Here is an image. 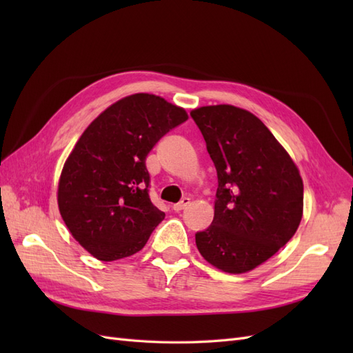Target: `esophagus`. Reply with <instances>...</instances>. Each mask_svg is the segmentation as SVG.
Wrapping results in <instances>:
<instances>
[{
	"instance_id": "34e87169",
	"label": "esophagus",
	"mask_w": 353,
	"mask_h": 353,
	"mask_svg": "<svg viewBox=\"0 0 353 353\" xmlns=\"http://www.w3.org/2000/svg\"><path fill=\"white\" fill-rule=\"evenodd\" d=\"M188 205H190V199H188V197H184L181 201L175 203V205L172 206V209H174L175 212H181V210H184Z\"/></svg>"
}]
</instances>
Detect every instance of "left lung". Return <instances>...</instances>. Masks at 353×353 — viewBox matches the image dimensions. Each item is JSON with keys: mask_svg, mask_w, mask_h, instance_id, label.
<instances>
[{"mask_svg": "<svg viewBox=\"0 0 353 353\" xmlns=\"http://www.w3.org/2000/svg\"><path fill=\"white\" fill-rule=\"evenodd\" d=\"M216 168L215 216L196 232L200 254L216 268L248 272L290 240L303 213V183L262 121L234 105L190 113Z\"/></svg>", "mask_w": 353, "mask_h": 353, "instance_id": "obj_1", "label": "left lung"}]
</instances>
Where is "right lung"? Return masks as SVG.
Listing matches in <instances>:
<instances>
[{
	"label": "right lung",
	"instance_id": "right-lung-1",
	"mask_svg": "<svg viewBox=\"0 0 353 353\" xmlns=\"http://www.w3.org/2000/svg\"><path fill=\"white\" fill-rule=\"evenodd\" d=\"M184 109L153 94H134L105 109L74 145L61 170L59 209L85 250L100 261L140 252L165 218L148 196L145 157Z\"/></svg>",
	"mask_w": 353,
	"mask_h": 353
}]
</instances>
